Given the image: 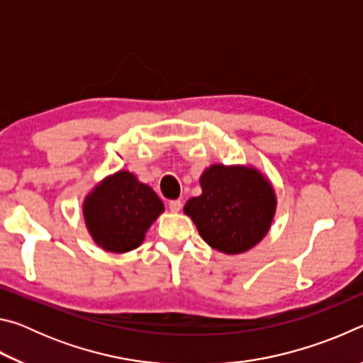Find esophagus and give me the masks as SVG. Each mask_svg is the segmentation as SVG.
Instances as JSON below:
<instances>
[{"instance_id": "esophagus-1", "label": "esophagus", "mask_w": 363, "mask_h": 363, "mask_svg": "<svg viewBox=\"0 0 363 363\" xmlns=\"http://www.w3.org/2000/svg\"><path fill=\"white\" fill-rule=\"evenodd\" d=\"M168 208H169V211L179 213L181 208H182V201L181 200H171L168 203Z\"/></svg>"}]
</instances>
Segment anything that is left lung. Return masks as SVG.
<instances>
[{"instance_id":"8db88e82","label":"left lung","mask_w":363,"mask_h":363,"mask_svg":"<svg viewBox=\"0 0 363 363\" xmlns=\"http://www.w3.org/2000/svg\"><path fill=\"white\" fill-rule=\"evenodd\" d=\"M200 196L184 213L203 240L227 255L245 253L266 235L275 213V194L259 171L213 164L200 177Z\"/></svg>"}]
</instances>
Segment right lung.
<instances>
[{
	"instance_id": "obj_1",
	"label": "right lung",
	"mask_w": 363,
	"mask_h": 363,
	"mask_svg": "<svg viewBox=\"0 0 363 363\" xmlns=\"http://www.w3.org/2000/svg\"><path fill=\"white\" fill-rule=\"evenodd\" d=\"M163 210L158 195L128 171L107 177L86 196L83 205L91 237L112 253L138 248Z\"/></svg>"
}]
</instances>
